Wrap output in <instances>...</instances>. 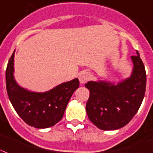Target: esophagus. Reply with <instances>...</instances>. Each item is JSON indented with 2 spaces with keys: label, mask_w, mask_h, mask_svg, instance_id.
<instances>
[{
  "label": "esophagus",
  "mask_w": 153,
  "mask_h": 153,
  "mask_svg": "<svg viewBox=\"0 0 153 153\" xmlns=\"http://www.w3.org/2000/svg\"><path fill=\"white\" fill-rule=\"evenodd\" d=\"M79 79L81 83H85V82H87L90 79V73L89 72L86 71H82L80 72V74H79Z\"/></svg>",
  "instance_id": "1"
}]
</instances>
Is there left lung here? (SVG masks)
Masks as SVG:
<instances>
[{"instance_id": "left-lung-1", "label": "left lung", "mask_w": 153, "mask_h": 153, "mask_svg": "<svg viewBox=\"0 0 153 153\" xmlns=\"http://www.w3.org/2000/svg\"><path fill=\"white\" fill-rule=\"evenodd\" d=\"M131 56L134 67L128 79L116 85L108 82H88L86 104L88 118L97 128L116 130L127 125L138 111L146 90V71L140 57Z\"/></svg>"}]
</instances>
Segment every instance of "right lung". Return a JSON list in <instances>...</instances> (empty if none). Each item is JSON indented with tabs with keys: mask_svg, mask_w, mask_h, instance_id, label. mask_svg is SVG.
<instances>
[{
	"mask_svg": "<svg viewBox=\"0 0 153 153\" xmlns=\"http://www.w3.org/2000/svg\"><path fill=\"white\" fill-rule=\"evenodd\" d=\"M14 52L7 65L5 79L8 96L13 107L25 123L36 128L55 125L63 117L71 97L79 87L74 79L43 93L29 91L17 85L13 77Z\"/></svg>",
	"mask_w": 153,
	"mask_h": 153,
	"instance_id": "1",
	"label": "right lung"
}]
</instances>
